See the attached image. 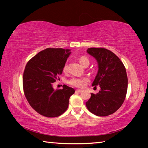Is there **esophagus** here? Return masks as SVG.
<instances>
[{
  "mask_svg": "<svg viewBox=\"0 0 148 148\" xmlns=\"http://www.w3.org/2000/svg\"><path fill=\"white\" fill-rule=\"evenodd\" d=\"M82 91V89H76V92H81Z\"/></svg>",
  "mask_w": 148,
  "mask_h": 148,
  "instance_id": "esophagus-1",
  "label": "esophagus"
}]
</instances>
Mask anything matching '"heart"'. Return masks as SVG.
Returning <instances> with one entry per match:
<instances>
[{
  "mask_svg": "<svg viewBox=\"0 0 148 148\" xmlns=\"http://www.w3.org/2000/svg\"><path fill=\"white\" fill-rule=\"evenodd\" d=\"M79 61L80 62V64H81L82 66H84V67L88 66L90 63L89 59L86 56H82L81 57H79ZM67 68H68V65H67V62H66L63 66V71L66 72L67 71ZM88 82H89V79L86 77H73L69 80L68 83L74 87H78V88H82V87H84L85 86V85H86Z\"/></svg>",
  "mask_w": 148,
  "mask_h": 148,
  "instance_id": "b5f03b06",
  "label": "heart"
}]
</instances>
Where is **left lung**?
I'll list each match as a JSON object with an SVG mask.
<instances>
[{"label": "left lung", "mask_w": 148, "mask_h": 148, "mask_svg": "<svg viewBox=\"0 0 148 148\" xmlns=\"http://www.w3.org/2000/svg\"><path fill=\"white\" fill-rule=\"evenodd\" d=\"M87 52L98 62L99 71L92 86L101 87L91 93L86 102L89 112L98 116H107L116 112L123 103L128 86L126 69L116 54L102 47H91Z\"/></svg>", "instance_id": "obj_1"}]
</instances>
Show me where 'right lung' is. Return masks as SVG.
<instances>
[{
	"label": "right lung",
	"instance_id": "1",
	"mask_svg": "<svg viewBox=\"0 0 148 148\" xmlns=\"http://www.w3.org/2000/svg\"><path fill=\"white\" fill-rule=\"evenodd\" d=\"M71 53L70 49L47 48L27 62L23 76L24 94L30 106L42 116L58 117L68 108L75 90L66 85L54 90L53 84L62 73Z\"/></svg>",
	"mask_w": 148,
	"mask_h": 148
}]
</instances>
